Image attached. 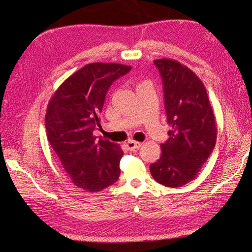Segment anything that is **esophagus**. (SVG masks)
<instances>
[{
	"instance_id": "1",
	"label": "esophagus",
	"mask_w": 252,
	"mask_h": 252,
	"mask_svg": "<svg viewBox=\"0 0 252 252\" xmlns=\"http://www.w3.org/2000/svg\"><path fill=\"white\" fill-rule=\"evenodd\" d=\"M126 146L130 149V151H134V149H138L142 146V143L135 142V141H129L126 143Z\"/></svg>"
}]
</instances>
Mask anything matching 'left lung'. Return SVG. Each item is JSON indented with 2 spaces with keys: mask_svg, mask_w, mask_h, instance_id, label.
<instances>
[{
  "mask_svg": "<svg viewBox=\"0 0 252 252\" xmlns=\"http://www.w3.org/2000/svg\"><path fill=\"white\" fill-rule=\"evenodd\" d=\"M162 78L169 140L152 163L155 181L181 187L192 181L217 142V122L205 85L189 67L171 58L154 61Z\"/></svg>",
  "mask_w": 252,
  "mask_h": 252,
  "instance_id": "obj_1",
  "label": "left lung"
}]
</instances>
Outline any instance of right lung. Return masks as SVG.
<instances>
[{
    "label": "right lung",
    "mask_w": 252,
    "mask_h": 252,
    "mask_svg": "<svg viewBox=\"0 0 252 252\" xmlns=\"http://www.w3.org/2000/svg\"><path fill=\"white\" fill-rule=\"evenodd\" d=\"M115 63H88L56 90L47 105V141L72 183L87 191H99L119 179L121 146L97 141L100 112L112 82L131 70Z\"/></svg>",
    "instance_id": "obj_1"
}]
</instances>
